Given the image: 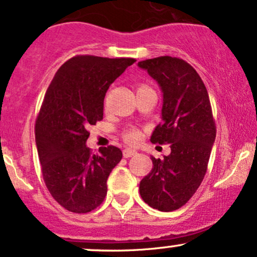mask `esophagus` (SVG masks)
<instances>
[{"instance_id": "34e87169", "label": "esophagus", "mask_w": 257, "mask_h": 257, "mask_svg": "<svg viewBox=\"0 0 257 257\" xmlns=\"http://www.w3.org/2000/svg\"><path fill=\"white\" fill-rule=\"evenodd\" d=\"M138 152L135 150H132V148H125L124 151H123V157L124 158H131L133 156H137Z\"/></svg>"}]
</instances>
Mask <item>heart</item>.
<instances>
[{
    "label": "heart",
    "instance_id": "obj_1",
    "mask_svg": "<svg viewBox=\"0 0 257 257\" xmlns=\"http://www.w3.org/2000/svg\"><path fill=\"white\" fill-rule=\"evenodd\" d=\"M146 88H150V87H147L146 85H140L138 87V91H140V89H146ZM140 138H141L140 132L137 131V129H129V131H126L124 133V140L126 142H129V144H137V142L140 140Z\"/></svg>",
    "mask_w": 257,
    "mask_h": 257
}]
</instances>
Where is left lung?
Wrapping results in <instances>:
<instances>
[{"instance_id":"left-lung-1","label":"left lung","mask_w":257,"mask_h":257,"mask_svg":"<svg viewBox=\"0 0 257 257\" xmlns=\"http://www.w3.org/2000/svg\"><path fill=\"white\" fill-rule=\"evenodd\" d=\"M138 67L156 80L163 94L162 123L151 141L171 144L169 156L151 157L153 168L139 189L148 206L171 212L189 201L206 175L215 141L208 92L196 70L179 58L157 57Z\"/></svg>"}]
</instances>
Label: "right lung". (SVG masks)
<instances>
[{"label":"right lung","mask_w":257,"mask_h":257,"mask_svg":"<svg viewBox=\"0 0 257 257\" xmlns=\"http://www.w3.org/2000/svg\"><path fill=\"white\" fill-rule=\"evenodd\" d=\"M134 58L76 56L62 64L36 120V145L46 188L62 207L87 213L103 202L110 172L122 159L115 146L92 154L88 126L103 119L110 85Z\"/></svg>","instance_id":"right-lung-1"}]
</instances>
